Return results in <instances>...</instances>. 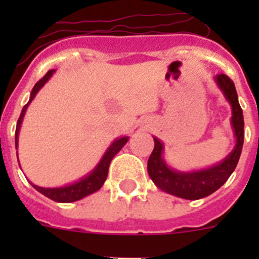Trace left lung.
<instances>
[{
	"label": "left lung",
	"mask_w": 259,
	"mask_h": 259,
	"mask_svg": "<svg viewBox=\"0 0 259 259\" xmlns=\"http://www.w3.org/2000/svg\"><path fill=\"white\" fill-rule=\"evenodd\" d=\"M215 81L232 107L231 124L236 137V145L221 163L203 170L182 172L167 166L162 158L163 144L154 137V149L148 161V174L158 188L176 197L185 200H200L210 196L227 182L239 162L244 144V116L237 98L236 88L232 80L224 74L217 75Z\"/></svg>",
	"instance_id": "1"
}]
</instances>
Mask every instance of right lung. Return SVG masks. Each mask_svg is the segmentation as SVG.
Instances as JSON below:
<instances>
[{
    "mask_svg": "<svg viewBox=\"0 0 259 259\" xmlns=\"http://www.w3.org/2000/svg\"><path fill=\"white\" fill-rule=\"evenodd\" d=\"M53 74H54V70L48 71L47 74H45V76L42 77V79L38 80L37 83L35 84V87H33V89H32L29 101L27 102L26 106L23 107L19 119H18L17 130H15V148H18V137H19L20 124H22L23 122V116L26 114L27 107H28V105L31 104L32 100L35 98V96L37 95L38 91L45 85V83L50 79V76H52ZM127 141V136L116 139V140L109 146V149L106 150L104 157L101 158V161L98 162L97 166L95 167V170L89 174V175H87L85 178L80 179L79 182L72 183V184L66 185V187H61V188H42V187H38V185H35L31 183L32 187H33L36 191L40 192V193L44 194V196H47L48 198H50V200L56 201V202H74V201L81 200V198L87 197L89 194L97 192L98 189L104 185L105 180H106L107 178V172H109L110 162H111V159L114 158V155L125 145Z\"/></svg>",
    "mask_w": 259,
    "mask_h": 259,
    "instance_id": "add662e5",
    "label": "right lung"
}]
</instances>
